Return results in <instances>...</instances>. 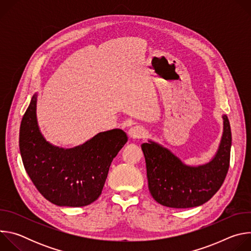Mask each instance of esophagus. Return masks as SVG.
<instances>
[{
	"mask_svg": "<svg viewBox=\"0 0 251 251\" xmlns=\"http://www.w3.org/2000/svg\"><path fill=\"white\" fill-rule=\"evenodd\" d=\"M128 135L131 139H141V138L145 137L146 131L141 126H133L129 129Z\"/></svg>",
	"mask_w": 251,
	"mask_h": 251,
	"instance_id": "34e87169",
	"label": "esophagus"
}]
</instances>
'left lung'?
I'll return each mask as SVG.
<instances>
[{
	"label": "left lung",
	"instance_id": "8db88e82",
	"mask_svg": "<svg viewBox=\"0 0 251 251\" xmlns=\"http://www.w3.org/2000/svg\"><path fill=\"white\" fill-rule=\"evenodd\" d=\"M223 119L224 131L218 151L202 165H187L152 140L142 144L149 191L157 202L174 208L195 207L209 201L220 190L228 171L231 148L229 121L226 115H223Z\"/></svg>",
	"mask_w": 251,
	"mask_h": 251
}]
</instances>
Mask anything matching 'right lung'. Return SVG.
<instances>
[{
    "mask_svg": "<svg viewBox=\"0 0 251 251\" xmlns=\"http://www.w3.org/2000/svg\"><path fill=\"white\" fill-rule=\"evenodd\" d=\"M35 93L20 128V152L24 167L38 191L59 206L88 205L101 195L113 159L128 137L121 129L96 134L74 148L50 144L37 118Z\"/></svg>",
    "mask_w": 251,
    "mask_h": 251,
    "instance_id": "obj_1",
    "label": "right lung"
}]
</instances>
